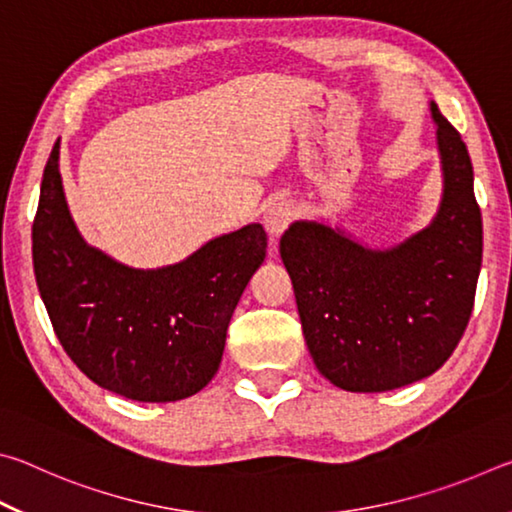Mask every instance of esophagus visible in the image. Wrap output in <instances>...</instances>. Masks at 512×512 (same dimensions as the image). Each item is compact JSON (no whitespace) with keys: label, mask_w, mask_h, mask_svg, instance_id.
I'll list each match as a JSON object with an SVG mask.
<instances>
[{"label":"esophagus","mask_w":512,"mask_h":512,"mask_svg":"<svg viewBox=\"0 0 512 512\" xmlns=\"http://www.w3.org/2000/svg\"><path fill=\"white\" fill-rule=\"evenodd\" d=\"M293 216H296V210H293V205L287 201H277V203L268 205L264 212V225H266L268 237H271L273 241L280 237L282 232L291 225Z\"/></svg>","instance_id":"obj_1"}]
</instances>
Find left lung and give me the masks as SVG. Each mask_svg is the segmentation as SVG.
<instances>
[{
  "label": "left lung",
  "mask_w": 512,
  "mask_h": 512,
  "mask_svg": "<svg viewBox=\"0 0 512 512\" xmlns=\"http://www.w3.org/2000/svg\"><path fill=\"white\" fill-rule=\"evenodd\" d=\"M429 110L443 196L427 228L391 248L323 221L291 223L280 239L311 359L343 391L384 393L433 375L472 314L483 255L472 160L436 103Z\"/></svg>",
  "instance_id": "1"
}]
</instances>
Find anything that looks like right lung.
<instances>
[{"instance_id": "right-lung-1", "label": "right lung", "mask_w": 512, "mask_h": 512, "mask_svg": "<svg viewBox=\"0 0 512 512\" xmlns=\"http://www.w3.org/2000/svg\"><path fill=\"white\" fill-rule=\"evenodd\" d=\"M60 140L42 173L33 271L63 350L83 375L135 402H178L210 384L225 332L266 257L248 223L162 268L117 262L81 237L60 178Z\"/></svg>"}]
</instances>
